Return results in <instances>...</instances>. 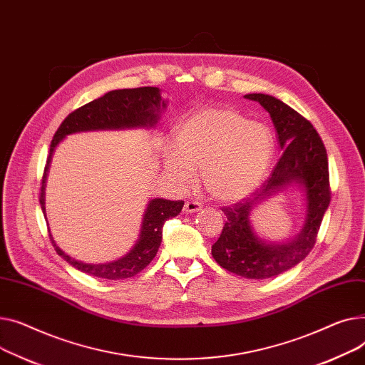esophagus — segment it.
<instances>
[{
    "label": "esophagus",
    "mask_w": 365,
    "mask_h": 365,
    "mask_svg": "<svg viewBox=\"0 0 365 365\" xmlns=\"http://www.w3.org/2000/svg\"><path fill=\"white\" fill-rule=\"evenodd\" d=\"M200 209H202V203H199L196 200H188V202H185L182 210L185 213H195V212H199Z\"/></svg>",
    "instance_id": "obj_1"
}]
</instances>
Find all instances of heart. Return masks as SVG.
Segmentation results:
<instances>
[{
    "label": "heart",
    "instance_id": "heart-1",
    "mask_svg": "<svg viewBox=\"0 0 365 365\" xmlns=\"http://www.w3.org/2000/svg\"><path fill=\"white\" fill-rule=\"evenodd\" d=\"M166 148V173L188 188L202 168L209 195L224 203L237 202L258 187L271 166L275 143L264 123L252 122L234 107H205L182 119Z\"/></svg>",
    "mask_w": 365,
    "mask_h": 365
}]
</instances>
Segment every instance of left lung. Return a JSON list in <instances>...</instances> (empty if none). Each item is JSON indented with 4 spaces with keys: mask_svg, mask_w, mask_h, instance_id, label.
<instances>
[{
    "mask_svg": "<svg viewBox=\"0 0 365 365\" xmlns=\"http://www.w3.org/2000/svg\"><path fill=\"white\" fill-rule=\"evenodd\" d=\"M245 97L258 101L269 113L278 144L284 152L269 178L252 197L222 207L227 221L220 239L212 246V256L232 274L264 280L293 268L312 250L321 221L330 205L329 160L326 147L312 123L290 106L268 94ZM292 183L301 186L307 197L303 231L286 244H267L251 228V209Z\"/></svg>",
    "mask_w": 365,
    "mask_h": 365,
    "instance_id": "left-lung-1",
    "label": "left lung"
}]
</instances>
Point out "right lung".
Wrapping results in <instances>:
<instances>
[{"label":"right lung","instance_id":"add662e5","mask_svg":"<svg viewBox=\"0 0 365 365\" xmlns=\"http://www.w3.org/2000/svg\"><path fill=\"white\" fill-rule=\"evenodd\" d=\"M166 103L162 100L160 90L156 87H140L130 90H115L104 94L103 97L85 104L61 122L56 131L47 165L42 175V185L39 203L46 217V181L50 162L57 144L69 134L81 131H97V130H125V128H152L159 119V113L165 109ZM184 206L182 200H166L153 199L150 200L144 213L140 237L134 247L126 253L123 258L107 262V264H85L76 261L68 253H64L53 240H50L61 258L76 269L106 280H122V278L134 277L141 272L158 253L162 242V228L165 221L177 217Z\"/></svg>","mask_w":365,"mask_h":365}]
</instances>
